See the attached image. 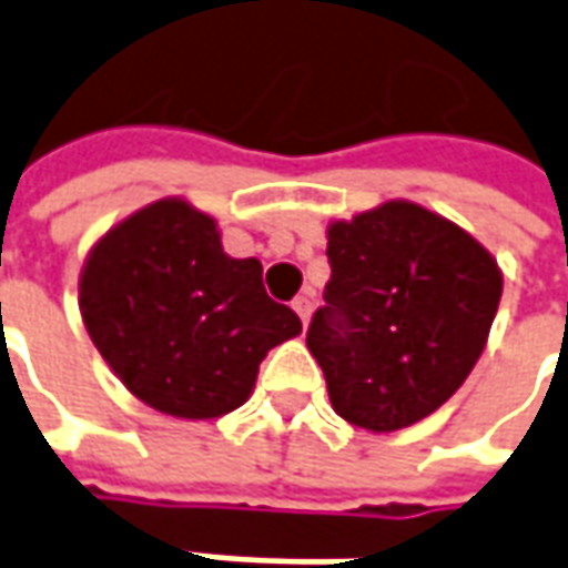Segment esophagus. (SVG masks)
<instances>
[{
  "mask_svg": "<svg viewBox=\"0 0 568 568\" xmlns=\"http://www.w3.org/2000/svg\"><path fill=\"white\" fill-rule=\"evenodd\" d=\"M292 307H295V314H298L304 326H307V321H311V311H314V298H311V295L304 292V295H298V298L292 302Z\"/></svg>",
  "mask_w": 568,
  "mask_h": 568,
  "instance_id": "1",
  "label": "esophagus"
}]
</instances>
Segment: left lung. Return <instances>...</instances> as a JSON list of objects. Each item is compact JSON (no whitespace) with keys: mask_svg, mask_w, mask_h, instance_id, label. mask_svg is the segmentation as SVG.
<instances>
[{"mask_svg":"<svg viewBox=\"0 0 568 568\" xmlns=\"http://www.w3.org/2000/svg\"><path fill=\"white\" fill-rule=\"evenodd\" d=\"M329 283L307 348L348 424L389 434L437 412L484 352L503 295L490 251L408 201L326 229Z\"/></svg>","mask_w":568,"mask_h":568,"instance_id":"8db88e82","label":"left lung"}]
</instances>
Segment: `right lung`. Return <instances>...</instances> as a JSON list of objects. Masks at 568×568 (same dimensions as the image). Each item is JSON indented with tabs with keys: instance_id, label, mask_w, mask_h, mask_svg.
I'll return each instance as SVG.
<instances>
[{
	"instance_id": "1",
	"label": "right lung",
	"mask_w": 568,
	"mask_h": 568,
	"mask_svg": "<svg viewBox=\"0 0 568 568\" xmlns=\"http://www.w3.org/2000/svg\"><path fill=\"white\" fill-rule=\"evenodd\" d=\"M81 317L115 377L172 418H220L251 396L273 345L302 333L257 257L223 251L216 223L179 197L131 213L90 251Z\"/></svg>"
}]
</instances>
